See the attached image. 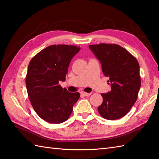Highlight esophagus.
Returning <instances> with one entry per match:
<instances>
[{
  "instance_id": "esophagus-1",
  "label": "esophagus",
  "mask_w": 159,
  "mask_h": 159,
  "mask_svg": "<svg viewBox=\"0 0 159 159\" xmlns=\"http://www.w3.org/2000/svg\"><path fill=\"white\" fill-rule=\"evenodd\" d=\"M81 95H84V96H89V95H91V93H86V92H84V91H82L81 92Z\"/></svg>"
}]
</instances>
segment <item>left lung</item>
I'll return each instance as SVG.
<instances>
[{
	"instance_id": "8db88e82",
	"label": "left lung",
	"mask_w": 159,
	"mask_h": 159,
	"mask_svg": "<svg viewBox=\"0 0 159 159\" xmlns=\"http://www.w3.org/2000/svg\"><path fill=\"white\" fill-rule=\"evenodd\" d=\"M108 76L111 91L102 93L103 102L98 112L105 119H119L129 112L138 99L141 87L139 63L123 47L116 44L101 43L89 46Z\"/></svg>"
}]
</instances>
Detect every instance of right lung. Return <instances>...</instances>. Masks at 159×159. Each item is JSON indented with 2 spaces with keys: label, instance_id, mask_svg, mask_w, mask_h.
<instances>
[{
  "label": "right lung",
  "instance_id": "right-lung-1",
  "mask_svg": "<svg viewBox=\"0 0 159 159\" xmlns=\"http://www.w3.org/2000/svg\"><path fill=\"white\" fill-rule=\"evenodd\" d=\"M80 47L53 45L36 54L29 63L25 84L33 108L42 119L59 124L68 119L73 106L80 98L79 92L63 89L71 60Z\"/></svg>",
  "mask_w": 159,
  "mask_h": 159
}]
</instances>
